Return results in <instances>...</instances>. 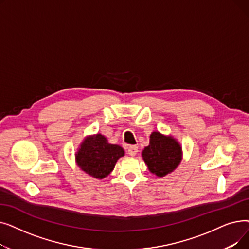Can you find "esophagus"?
Masks as SVG:
<instances>
[{
    "instance_id": "34e87169",
    "label": "esophagus",
    "mask_w": 249,
    "mask_h": 249,
    "mask_svg": "<svg viewBox=\"0 0 249 249\" xmlns=\"http://www.w3.org/2000/svg\"><path fill=\"white\" fill-rule=\"evenodd\" d=\"M138 152V147L136 145H131L128 147V154H130L131 156L136 155Z\"/></svg>"
}]
</instances>
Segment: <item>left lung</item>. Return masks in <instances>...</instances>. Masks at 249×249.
<instances>
[{"label": "left lung", "mask_w": 249, "mask_h": 249, "mask_svg": "<svg viewBox=\"0 0 249 249\" xmlns=\"http://www.w3.org/2000/svg\"><path fill=\"white\" fill-rule=\"evenodd\" d=\"M142 156L149 171L161 178L172 173L179 164L181 148L174 138L153 132L149 145L142 151Z\"/></svg>", "instance_id": "left-lung-1"}]
</instances>
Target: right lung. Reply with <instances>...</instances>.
Instances as JSON below:
<instances>
[{
  "label": "right lung",
  "mask_w": 249,
  "mask_h": 249,
  "mask_svg": "<svg viewBox=\"0 0 249 249\" xmlns=\"http://www.w3.org/2000/svg\"><path fill=\"white\" fill-rule=\"evenodd\" d=\"M124 150L121 146L108 143L106 137L97 134L87 138L75 158L77 165L83 171L96 178L107 177L112 171Z\"/></svg>",
  "instance_id": "add662e5"
}]
</instances>
